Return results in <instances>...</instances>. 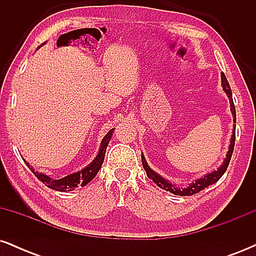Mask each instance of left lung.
I'll return each mask as SVG.
<instances>
[{
	"label": "left lung",
	"instance_id": "obj_1",
	"mask_svg": "<svg viewBox=\"0 0 256 256\" xmlns=\"http://www.w3.org/2000/svg\"><path fill=\"white\" fill-rule=\"evenodd\" d=\"M222 90L225 91L226 95H228V100H230V106H231V113L232 116H234V122H236V110H234V101H232V92H231V88L230 85L228 83V79H226L224 73H222ZM234 140H236V128H234V131H232V136H231V142H230V146H228V154H226V158H224V161H222V165L219 167L216 171H213L210 173H208V174L204 176L202 178L200 179H196L194 183H192L189 185V186L186 188H178L174 184L170 183L168 180H166L165 178L161 177L158 173H156L155 171H152L150 167L148 166V164H146V158L144 155L142 154V165L144 167L146 172V176H148V178H150L154 183H156L158 186H160L161 189H165L166 192H170L172 194H174V195H179V196H192L194 194H198L201 192V190L206 189L207 186H210V185H212L214 183H216V182L219 180L220 178H222V176L224 174L226 168H228V164H230V160H231V156H232V152H234Z\"/></svg>",
	"mask_w": 256,
	"mask_h": 256
}]
</instances>
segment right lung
<instances>
[{
	"label": "right lung",
	"mask_w": 256,
	"mask_h": 256,
	"mask_svg": "<svg viewBox=\"0 0 256 256\" xmlns=\"http://www.w3.org/2000/svg\"><path fill=\"white\" fill-rule=\"evenodd\" d=\"M113 131L114 128H112V130L108 131V134L104 137L101 146H100V150L98 152V155H96V158L92 160V162L89 164L85 168L80 170L79 172L72 173V174L66 176V177L61 179H52L49 176L43 174V173L38 171H34V167L28 165V162H26V160L24 161L26 165L30 167V170L34 172V174L48 188L58 190V192H72V190H74L76 188L86 185L89 182H91L94 178H95L96 174H98L100 168H101L102 164H104L106 150H107V146L110 144V140L112 138V134H113Z\"/></svg>",
	"instance_id": "1"
}]
</instances>
